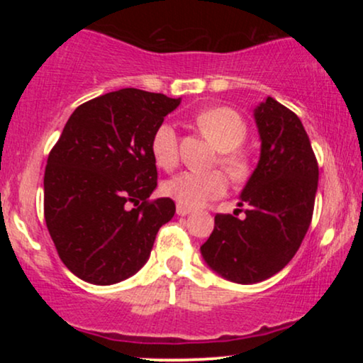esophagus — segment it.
<instances>
[{"label": "esophagus", "mask_w": 363, "mask_h": 363, "mask_svg": "<svg viewBox=\"0 0 363 363\" xmlns=\"http://www.w3.org/2000/svg\"><path fill=\"white\" fill-rule=\"evenodd\" d=\"M176 211H177L179 216H186V215L191 213V208L189 206H184V205H177Z\"/></svg>", "instance_id": "34e87169"}]
</instances>
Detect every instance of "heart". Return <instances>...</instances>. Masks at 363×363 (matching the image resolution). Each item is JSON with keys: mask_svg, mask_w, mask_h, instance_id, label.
I'll return each instance as SVG.
<instances>
[{"mask_svg": "<svg viewBox=\"0 0 363 363\" xmlns=\"http://www.w3.org/2000/svg\"><path fill=\"white\" fill-rule=\"evenodd\" d=\"M196 123L203 135L220 150V165L235 181H242L251 172V162L239 152L240 145L247 138V124L239 112L230 107H213L199 112ZM152 157L162 169L176 167L179 160V141L176 128L170 123H162L152 136ZM227 187V179L220 170H184L167 179L162 186L164 194L176 199L179 205L199 206L210 199L218 198Z\"/></svg>", "mask_w": 363, "mask_h": 363, "instance_id": "heart-1", "label": "heart"}]
</instances>
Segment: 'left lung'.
Wrapping results in <instances>:
<instances>
[{
  "label": "left lung",
  "instance_id": "obj_1",
  "mask_svg": "<svg viewBox=\"0 0 363 363\" xmlns=\"http://www.w3.org/2000/svg\"><path fill=\"white\" fill-rule=\"evenodd\" d=\"M261 138L257 167L240 194L245 216L218 213L201 245L225 280L251 285L277 274L301 247L314 211L319 167L295 112L268 97L254 109Z\"/></svg>",
  "mask_w": 363,
  "mask_h": 363
}]
</instances>
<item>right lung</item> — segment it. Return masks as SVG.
<instances>
[{
    "label": "right lung",
    "mask_w": 363,
    "mask_h": 363,
    "mask_svg": "<svg viewBox=\"0 0 363 363\" xmlns=\"http://www.w3.org/2000/svg\"><path fill=\"white\" fill-rule=\"evenodd\" d=\"M179 104L138 89L109 91L74 109L49 153L45 225L61 261L83 281L133 277L176 213L170 198H148L157 187L152 136Z\"/></svg>",
    "instance_id": "right-lung-1"
}]
</instances>
